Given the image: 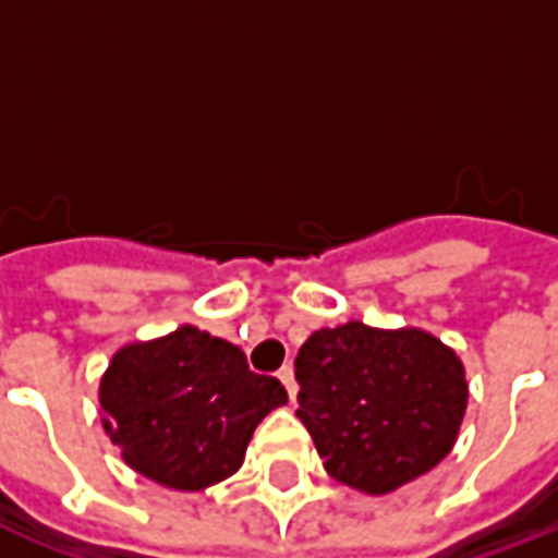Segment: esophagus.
<instances>
[{"instance_id": "esophagus-1", "label": "esophagus", "mask_w": 558, "mask_h": 558, "mask_svg": "<svg viewBox=\"0 0 558 558\" xmlns=\"http://www.w3.org/2000/svg\"><path fill=\"white\" fill-rule=\"evenodd\" d=\"M278 379H280V383H283V388H287V395H290V400H295V374H292L290 364H287V367H280Z\"/></svg>"}]
</instances>
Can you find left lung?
Masks as SVG:
<instances>
[{
  "label": "left lung",
  "mask_w": 558,
  "mask_h": 558,
  "mask_svg": "<svg viewBox=\"0 0 558 558\" xmlns=\"http://www.w3.org/2000/svg\"><path fill=\"white\" fill-rule=\"evenodd\" d=\"M295 415L326 472L367 496L442 463L466 415V367L424 328H319L295 355Z\"/></svg>",
  "instance_id": "left-lung-1"
}]
</instances>
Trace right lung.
I'll return each instance as SVG.
<instances>
[{
	"label": "right lung",
	"instance_id": "add662e5",
	"mask_svg": "<svg viewBox=\"0 0 558 558\" xmlns=\"http://www.w3.org/2000/svg\"><path fill=\"white\" fill-rule=\"evenodd\" d=\"M101 424L128 466L170 490L196 493L235 475L256 424L287 403L230 340L196 326L113 352L98 386Z\"/></svg>",
	"mask_w": 558,
	"mask_h": 558
}]
</instances>
